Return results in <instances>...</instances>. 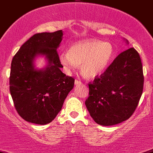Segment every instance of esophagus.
Instances as JSON below:
<instances>
[{
  "label": "esophagus",
  "mask_w": 153,
  "mask_h": 153,
  "mask_svg": "<svg viewBox=\"0 0 153 153\" xmlns=\"http://www.w3.org/2000/svg\"><path fill=\"white\" fill-rule=\"evenodd\" d=\"M75 84L76 86H78V85H81V84H82V82H81V81H80V80H78V79H75Z\"/></svg>",
  "instance_id": "34e87169"
}]
</instances>
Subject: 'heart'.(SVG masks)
Wrapping results in <instances>:
<instances>
[{"label": "heart", "mask_w": 153, "mask_h": 153, "mask_svg": "<svg viewBox=\"0 0 153 153\" xmlns=\"http://www.w3.org/2000/svg\"><path fill=\"white\" fill-rule=\"evenodd\" d=\"M114 48L110 42L87 40L72 45L68 53H62L59 60L67 71L81 65V72L86 78H94L102 74L110 64Z\"/></svg>", "instance_id": "b5f03b06"}]
</instances>
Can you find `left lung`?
<instances>
[{"label":"left lung","instance_id":"obj_1","mask_svg":"<svg viewBox=\"0 0 153 153\" xmlns=\"http://www.w3.org/2000/svg\"><path fill=\"white\" fill-rule=\"evenodd\" d=\"M143 81L138 52L134 48L121 52L104 73L88 84L85 105L93 120L108 126L128 120L138 105Z\"/></svg>","mask_w":153,"mask_h":153}]
</instances>
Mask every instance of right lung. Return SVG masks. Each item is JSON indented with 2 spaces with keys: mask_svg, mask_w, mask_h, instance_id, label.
I'll use <instances>...</instances> for the list:
<instances>
[{
  "mask_svg": "<svg viewBox=\"0 0 153 153\" xmlns=\"http://www.w3.org/2000/svg\"><path fill=\"white\" fill-rule=\"evenodd\" d=\"M63 38L62 30L36 33L21 46L11 63L10 91L15 108L25 120L45 125L51 123L63 107L74 87L75 79L61 72L63 67L57 48ZM45 55L48 66L34 69L36 55Z\"/></svg>",
  "mask_w": 153,
  "mask_h": 153,
  "instance_id": "add662e5",
  "label": "right lung"
}]
</instances>
